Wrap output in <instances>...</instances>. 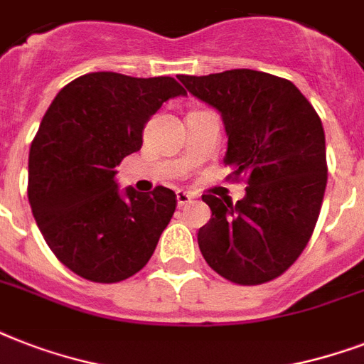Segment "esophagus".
<instances>
[{"instance_id":"esophagus-1","label":"esophagus","mask_w":364,"mask_h":364,"mask_svg":"<svg viewBox=\"0 0 364 364\" xmlns=\"http://www.w3.org/2000/svg\"><path fill=\"white\" fill-rule=\"evenodd\" d=\"M176 196H177V205H179V208H183V205H187L193 202V194L185 193V191H177Z\"/></svg>"}]
</instances>
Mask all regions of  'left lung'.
<instances>
[{
    "instance_id": "1",
    "label": "left lung",
    "mask_w": 364,
    "mask_h": 364,
    "mask_svg": "<svg viewBox=\"0 0 364 364\" xmlns=\"http://www.w3.org/2000/svg\"><path fill=\"white\" fill-rule=\"evenodd\" d=\"M188 92L219 109L227 128L225 166L245 179V198L204 194L211 219L200 228L205 262L238 285L279 277L310 242L327 187L319 115L293 82L255 70L181 75Z\"/></svg>"
}]
</instances>
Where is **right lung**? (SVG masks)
<instances>
[{
  "label": "right lung",
  "instance_id": "add662e5",
  "mask_svg": "<svg viewBox=\"0 0 364 364\" xmlns=\"http://www.w3.org/2000/svg\"><path fill=\"white\" fill-rule=\"evenodd\" d=\"M185 88L171 77L96 71L65 85L30 147L28 200L56 259L94 283H117L153 257L177 208L166 187L119 193L115 168L141 149L145 122Z\"/></svg>",
  "mask_w": 364,
  "mask_h": 364
}]
</instances>
